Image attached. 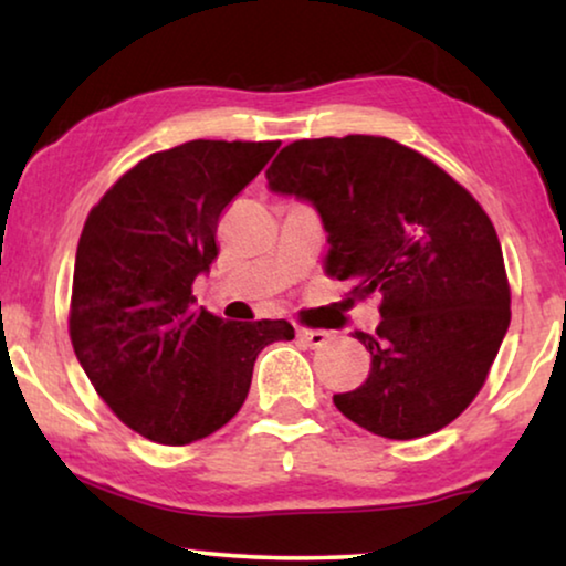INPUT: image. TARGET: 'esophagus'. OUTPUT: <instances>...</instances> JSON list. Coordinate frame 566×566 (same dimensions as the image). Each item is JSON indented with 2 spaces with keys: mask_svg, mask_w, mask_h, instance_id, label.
<instances>
[{
  "mask_svg": "<svg viewBox=\"0 0 566 566\" xmlns=\"http://www.w3.org/2000/svg\"><path fill=\"white\" fill-rule=\"evenodd\" d=\"M296 335L301 343H306V347H312V350L327 345V339H329V332H324V329H298Z\"/></svg>",
  "mask_w": 566,
  "mask_h": 566,
  "instance_id": "1",
  "label": "esophagus"
}]
</instances>
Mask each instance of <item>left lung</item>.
Segmentation results:
<instances>
[{
    "instance_id": "8db88e82",
    "label": "left lung",
    "mask_w": 566,
    "mask_h": 566,
    "mask_svg": "<svg viewBox=\"0 0 566 566\" xmlns=\"http://www.w3.org/2000/svg\"><path fill=\"white\" fill-rule=\"evenodd\" d=\"M327 231V273L381 296L376 335L355 332L370 374L335 394L347 420L391 440L430 436L471 405L510 327L502 247L482 206L436 161L381 136L306 138L265 172Z\"/></svg>"
}]
</instances>
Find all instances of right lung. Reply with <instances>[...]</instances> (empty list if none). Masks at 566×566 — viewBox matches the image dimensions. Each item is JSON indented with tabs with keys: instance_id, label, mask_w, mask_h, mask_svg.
<instances>
[{
	"instance_id": "right-lung-1",
	"label": "right lung",
	"mask_w": 566,
	"mask_h": 566,
	"mask_svg": "<svg viewBox=\"0 0 566 566\" xmlns=\"http://www.w3.org/2000/svg\"><path fill=\"white\" fill-rule=\"evenodd\" d=\"M281 142H185L128 169L84 223L69 335L105 405L144 438L185 446L244 405L262 347L293 339L285 319L227 322L192 281L219 244L223 208Z\"/></svg>"
}]
</instances>
